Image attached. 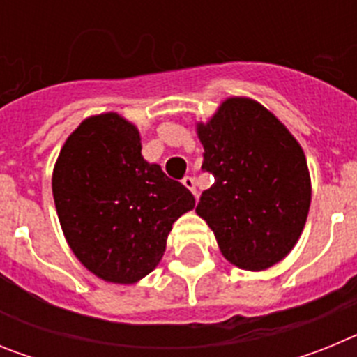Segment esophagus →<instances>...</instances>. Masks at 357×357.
Wrapping results in <instances>:
<instances>
[{
    "label": "esophagus",
    "instance_id": "obj_1",
    "mask_svg": "<svg viewBox=\"0 0 357 357\" xmlns=\"http://www.w3.org/2000/svg\"><path fill=\"white\" fill-rule=\"evenodd\" d=\"M182 184H184L185 188H188L189 191H191V193L195 195V197H197V182H195L193 176H184V181H182Z\"/></svg>",
    "mask_w": 357,
    "mask_h": 357
}]
</instances>
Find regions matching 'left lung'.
Masks as SVG:
<instances>
[{
	"label": "left lung",
	"mask_w": 357,
	"mask_h": 357,
	"mask_svg": "<svg viewBox=\"0 0 357 357\" xmlns=\"http://www.w3.org/2000/svg\"><path fill=\"white\" fill-rule=\"evenodd\" d=\"M202 168L214 184L197 214L216 236L229 263L263 272L301 238L311 206L304 150L275 116L252 98L230 96L207 123H197Z\"/></svg>",
	"instance_id": "obj_1"
}]
</instances>
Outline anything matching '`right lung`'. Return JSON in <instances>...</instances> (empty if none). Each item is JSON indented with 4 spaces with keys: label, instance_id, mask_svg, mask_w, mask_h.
<instances>
[{
    "label": "right lung",
    "instance_id": "add662e5",
    "mask_svg": "<svg viewBox=\"0 0 357 357\" xmlns=\"http://www.w3.org/2000/svg\"><path fill=\"white\" fill-rule=\"evenodd\" d=\"M52 189L73 254L114 284L153 272L173 223L195 207L189 189L144 160L139 130L118 112L89 116L69 134Z\"/></svg>",
    "mask_w": 357,
    "mask_h": 357
}]
</instances>
